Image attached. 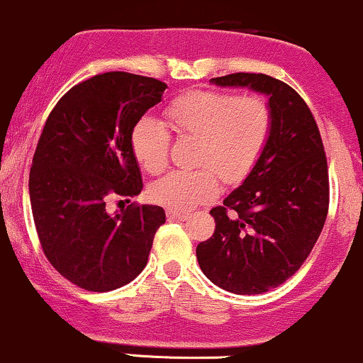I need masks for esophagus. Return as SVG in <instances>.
I'll use <instances>...</instances> for the list:
<instances>
[{"label": "esophagus", "instance_id": "34e87169", "mask_svg": "<svg viewBox=\"0 0 363 363\" xmlns=\"http://www.w3.org/2000/svg\"><path fill=\"white\" fill-rule=\"evenodd\" d=\"M166 217H168V219L186 220L189 219V214H185V212H180V211H173V208H168V211H166Z\"/></svg>", "mask_w": 363, "mask_h": 363}]
</instances>
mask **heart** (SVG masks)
Here are the masks:
<instances>
[{"mask_svg":"<svg viewBox=\"0 0 363 363\" xmlns=\"http://www.w3.org/2000/svg\"><path fill=\"white\" fill-rule=\"evenodd\" d=\"M178 138L200 139L197 172H173L151 186V197L173 211H191L216 199L220 178L229 185L245 180L258 163L272 130V110L265 98L233 93L191 91L166 108ZM132 151L149 173L168 164L172 138L163 122L144 117L130 135Z\"/></svg>","mask_w":363,"mask_h":363,"instance_id":"heart-1","label":"heart"}]
</instances>
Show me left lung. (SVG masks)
<instances>
[{"label":"left lung","instance_id":"1","mask_svg":"<svg viewBox=\"0 0 363 363\" xmlns=\"http://www.w3.org/2000/svg\"><path fill=\"white\" fill-rule=\"evenodd\" d=\"M211 83L263 93L272 110L265 151L224 206L212 208L216 231L197 246L212 284L253 296L291 279L316 245L330 206L325 146L309 106L284 81L234 72Z\"/></svg>","mask_w":363,"mask_h":363}]
</instances>
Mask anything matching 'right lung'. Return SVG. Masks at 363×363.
Listing matches in <instances>:
<instances>
[{"instance_id":"1","label":"right lung","mask_w":363,"mask_h":363,"mask_svg":"<svg viewBox=\"0 0 363 363\" xmlns=\"http://www.w3.org/2000/svg\"><path fill=\"white\" fill-rule=\"evenodd\" d=\"M166 88L155 78L104 72L72 86L45 121L30 168L33 223L50 265L84 291L132 282L164 224L157 206L130 203L110 214L106 203L143 190L130 135Z\"/></svg>"}]
</instances>
